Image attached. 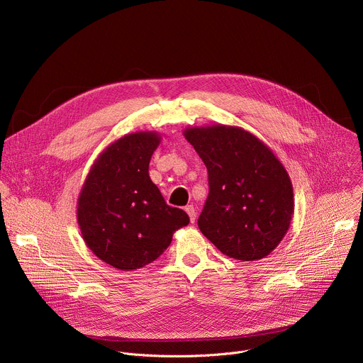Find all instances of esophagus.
Listing matches in <instances>:
<instances>
[{"label":"esophagus","instance_id":"esophagus-1","mask_svg":"<svg viewBox=\"0 0 363 363\" xmlns=\"http://www.w3.org/2000/svg\"><path fill=\"white\" fill-rule=\"evenodd\" d=\"M185 211H186V214L189 216L191 223L194 224V223H195V220H196V213H195L194 205H186V206H185Z\"/></svg>","mask_w":363,"mask_h":363}]
</instances>
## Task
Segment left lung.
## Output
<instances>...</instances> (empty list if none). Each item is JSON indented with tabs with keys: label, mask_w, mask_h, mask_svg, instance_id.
I'll return each instance as SVG.
<instances>
[{
	"label": "left lung",
	"mask_w": 363,
	"mask_h": 363,
	"mask_svg": "<svg viewBox=\"0 0 363 363\" xmlns=\"http://www.w3.org/2000/svg\"><path fill=\"white\" fill-rule=\"evenodd\" d=\"M182 133L208 169L201 233L235 260L267 257L287 234L294 214L284 165L262 139L238 126H189Z\"/></svg>",
	"instance_id": "obj_1"
}]
</instances>
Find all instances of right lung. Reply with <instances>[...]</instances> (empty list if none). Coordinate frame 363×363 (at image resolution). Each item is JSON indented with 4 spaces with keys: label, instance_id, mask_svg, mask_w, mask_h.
Wrapping results in <instances>:
<instances>
[{
    "label": "right lung",
    "instance_id": "1",
    "mask_svg": "<svg viewBox=\"0 0 363 363\" xmlns=\"http://www.w3.org/2000/svg\"><path fill=\"white\" fill-rule=\"evenodd\" d=\"M155 130L128 133L100 152L77 198V223L91 252L106 264L132 272L157 260L177 230L189 224L169 206L149 177L161 143Z\"/></svg>",
    "mask_w": 363,
    "mask_h": 363
}]
</instances>
